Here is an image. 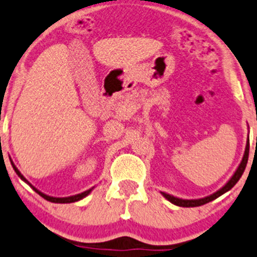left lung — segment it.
<instances>
[{"mask_svg": "<svg viewBox=\"0 0 257 257\" xmlns=\"http://www.w3.org/2000/svg\"><path fill=\"white\" fill-rule=\"evenodd\" d=\"M247 159H249V137H247L246 148H245V153H244V156H242L241 163L239 164V166H237V169L235 170V172H234L233 176L230 177V180H229L228 182L223 186V187L219 188L217 192L209 194V196H207V197H203V198H197V199H183V198H178V197H175V196H172V194H169L166 192H160V193L163 194L167 201L171 202L172 204H175V206H178V207L203 206V204L208 203V202L214 201L215 198H218V197L221 196V194H224L225 192H228V191H230L231 188L236 185V182L240 180L241 175L244 174L245 167H246V164H247Z\"/></svg>", "mask_w": 257, "mask_h": 257, "instance_id": "left-lung-1", "label": "left lung"}]
</instances>
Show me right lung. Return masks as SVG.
<instances>
[{
	"label": "right lung",
	"instance_id": "obj_1",
	"mask_svg": "<svg viewBox=\"0 0 257 257\" xmlns=\"http://www.w3.org/2000/svg\"><path fill=\"white\" fill-rule=\"evenodd\" d=\"M11 164H12V166H13V169H15L16 174H17L18 176L21 177V180H22V181H24V182H26V183H28V185L31 186V187L33 188V190L36 191V192H37L38 194H39V196H42L43 198H44V199H47V201H49V202H53V203H72V202H77V201H80V199L85 198L86 196H88V194H90L91 192H92V190H93V188H94V187H92V188H90V190L85 191V192H82V193H79V194H75V196H70V197H53V196H48V194H45V193L40 192V191L38 190V188L34 187V186L32 185V183H29V181L27 180V178L24 177L23 175L21 174V171H20V170H18L17 167H16V165L13 164V161H11Z\"/></svg>",
	"mask_w": 257,
	"mask_h": 257
}]
</instances>
